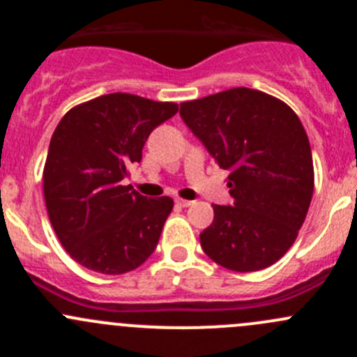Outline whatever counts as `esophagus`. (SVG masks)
I'll use <instances>...</instances> for the list:
<instances>
[{
    "mask_svg": "<svg viewBox=\"0 0 357 357\" xmlns=\"http://www.w3.org/2000/svg\"><path fill=\"white\" fill-rule=\"evenodd\" d=\"M175 203H176V205H178V206H184V208H188V206H191L192 203H195V202H191V199H182V198H176V199H175Z\"/></svg>",
    "mask_w": 357,
    "mask_h": 357,
    "instance_id": "esophagus-1",
    "label": "esophagus"
}]
</instances>
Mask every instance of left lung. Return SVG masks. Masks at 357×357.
Listing matches in <instances>:
<instances>
[{"mask_svg":"<svg viewBox=\"0 0 357 357\" xmlns=\"http://www.w3.org/2000/svg\"><path fill=\"white\" fill-rule=\"evenodd\" d=\"M181 117L227 169L231 205H212L199 235L212 261L233 271L277 263L296 240L314 195V162L298 115L284 101L235 87L181 105Z\"/></svg>","mask_w":357,"mask_h":357,"instance_id":"obj_1","label":"left lung"}]
</instances>
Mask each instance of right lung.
<instances>
[{
	"instance_id": "1",
	"label": "right lung",
	"mask_w": 357,
	"mask_h": 357,
	"mask_svg": "<svg viewBox=\"0 0 357 357\" xmlns=\"http://www.w3.org/2000/svg\"><path fill=\"white\" fill-rule=\"evenodd\" d=\"M176 112V103L114 93L77 105L57 124L43 168L47 212L61 245L87 270L121 275L154 252L173 199L145 198L122 178Z\"/></svg>"
}]
</instances>
